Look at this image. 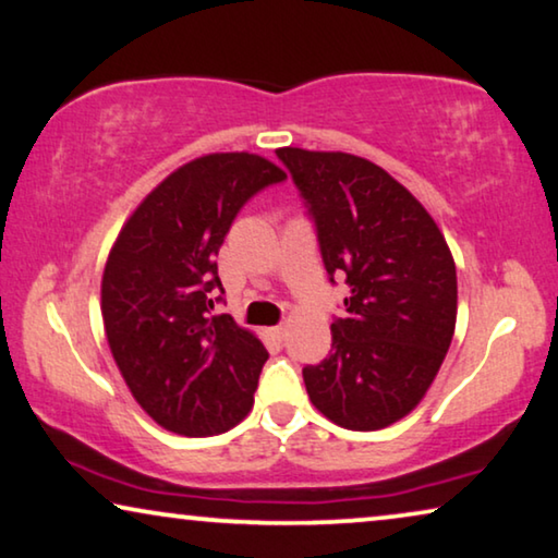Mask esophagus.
<instances>
[{
	"instance_id": "34e87169",
	"label": "esophagus",
	"mask_w": 558,
	"mask_h": 558,
	"mask_svg": "<svg viewBox=\"0 0 558 558\" xmlns=\"http://www.w3.org/2000/svg\"><path fill=\"white\" fill-rule=\"evenodd\" d=\"M269 335H271V339H277V342H281V339H284V335H287V329L284 327H271Z\"/></svg>"
}]
</instances>
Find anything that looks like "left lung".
I'll return each instance as SVG.
<instances>
[{"mask_svg":"<svg viewBox=\"0 0 558 558\" xmlns=\"http://www.w3.org/2000/svg\"><path fill=\"white\" fill-rule=\"evenodd\" d=\"M335 284L350 287L332 352L302 369L314 408L347 430H379L413 410L456 332L458 279L423 204L350 153L279 148Z\"/></svg>","mask_w":558,"mask_h":558,"instance_id":"obj_1","label":"left lung"}]
</instances>
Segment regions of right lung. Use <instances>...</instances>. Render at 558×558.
Masks as SVG:
<instances>
[{
	"instance_id": "right-lung-1",
	"label": "right lung",
	"mask_w": 558,
	"mask_h": 558,
	"mask_svg": "<svg viewBox=\"0 0 558 558\" xmlns=\"http://www.w3.org/2000/svg\"><path fill=\"white\" fill-rule=\"evenodd\" d=\"M287 173L254 153H211L156 185L112 246L102 322L133 398L166 430L219 435L248 415L269 352L229 314L219 248L248 198ZM221 302V296H216Z\"/></svg>"
}]
</instances>
